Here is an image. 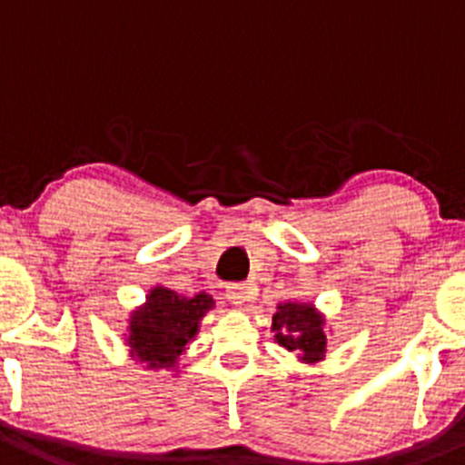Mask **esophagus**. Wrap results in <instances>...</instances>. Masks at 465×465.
<instances>
[{
  "label": "esophagus",
  "instance_id": "obj_1",
  "mask_svg": "<svg viewBox=\"0 0 465 465\" xmlns=\"http://www.w3.org/2000/svg\"><path fill=\"white\" fill-rule=\"evenodd\" d=\"M249 295H252V286H246V283H230L228 289H225V298L232 305H244Z\"/></svg>",
  "mask_w": 465,
  "mask_h": 465
}]
</instances>
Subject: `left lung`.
I'll return each instance as SVG.
<instances>
[{
  "mask_svg": "<svg viewBox=\"0 0 465 465\" xmlns=\"http://www.w3.org/2000/svg\"><path fill=\"white\" fill-rule=\"evenodd\" d=\"M323 316L310 302H282L272 316L274 340L302 363H319L326 356Z\"/></svg>",
  "mask_w": 465,
  "mask_h": 465,
  "instance_id": "8db88e82",
  "label": "left lung"
}]
</instances>
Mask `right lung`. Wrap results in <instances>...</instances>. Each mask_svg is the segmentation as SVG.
I'll use <instances>...</instances> for the list:
<instances>
[{
  "mask_svg": "<svg viewBox=\"0 0 465 465\" xmlns=\"http://www.w3.org/2000/svg\"><path fill=\"white\" fill-rule=\"evenodd\" d=\"M212 307V295L204 291L186 298L165 286H155L146 295V302L130 314L125 340L130 354L146 363L149 371L165 368L179 372L176 361L197 335L203 316Z\"/></svg>",
  "mask_w": 465,
  "mask_h": 465,
  "instance_id": "add662e5",
  "label": "right lung"
}]
</instances>
